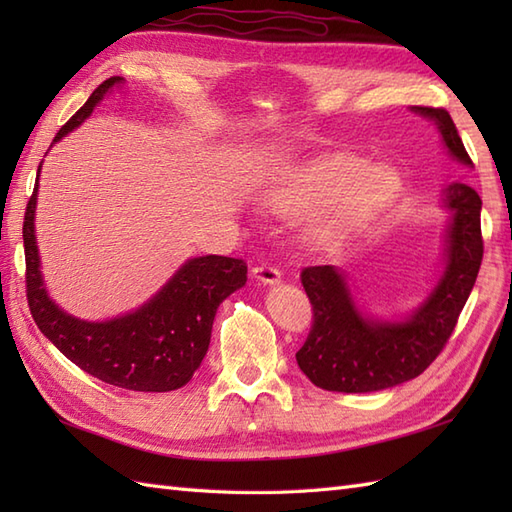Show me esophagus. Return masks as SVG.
<instances>
[{
    "label": "esophagus",
    "instance_id": "esophagus-1",
    "mask_svg": "<svg viewBox=\"0 0 512 512\" xmlns=\"http://www.w3.org/2000/svg\"><path fill=\"white\" fill-rule=\"evenodd\" d=\"M250 273H253V277L257 281H262V284H279V281H281V273L270 264H259L253 270H250Z\"/></svg>",
    "mask_w": 512,
    "mask_h": 512
}]
</instances>
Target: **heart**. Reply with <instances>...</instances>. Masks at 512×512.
<instances>
[{
    "label": "heart",
    "mask_w": 512,
    "mask_h": 512,
    "mask_svg": "<svg viewBox=\"0 0 512 512\" xmlns=\"http://www.w3.org/2000/svg\"><path fill=\"white\" fill-rule=\"evenodd\" d=\"M400 187L396 169L369 167L356 156H332L290 171L266 191L264 200L279 215H301L332 204L308 231L314 244L325 246L383 211Z\"/></svg>",
    "instance_id": "obj_1"
}]
</instances>
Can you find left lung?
<instances>
[{
    "label": "left lung",
    "mask_w": 512,
    "mask_h": 512,
    "mask_svg": "<svg viewBox=\"0 0 512 512\" xmlns=\"http://www.w3.org/2000/svg\"><path fill=\"white\" fill-rule=\"evenodd\" d=\"M436 121L449 154L473 165L453 118L444 107H413ZM442 204L451 211L447 266L427 301L407 321L363 317L334 266L301 270L303 290L312 303V328L297 352V363L314 385L343 394H365L420 376L447 345L480 273L484 239L482 200L466 184H451Z\"/></svg>",
    "instance_id": "8db88e82"
}]
</instances>
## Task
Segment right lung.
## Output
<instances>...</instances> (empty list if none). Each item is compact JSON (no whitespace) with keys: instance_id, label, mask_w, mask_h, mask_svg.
<instances>
[{"instance_id":"right-lung-1","label":"right lung","mask_w":512,"mask_h":512,"mask_svg":"<svg viewBox=\"0 0 512 512\" xmlns=\"http://www.w3.org/2000/svg\"><path fill=\"white\" fill-rule=\"evenodd\" d=\"M121 76L103 81L65 123L52 145L79 127ZM41 169V165H39ZM39 176L24 215L26 297L32 319L61 354L107 385L132 391H173L187 385L209 350L217 306L246 284V262L206 255L189 259L143 308L112 321H81L54 306L43 288L35 239Z\"/></svg>"}]
</instances>
